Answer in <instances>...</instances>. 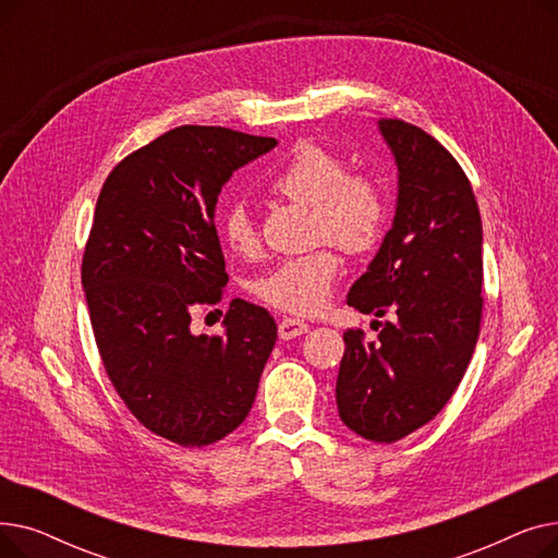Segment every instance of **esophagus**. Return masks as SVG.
<instances>
[{"mask_svg":"<svg viewBox=\"0 0 558 558\" xmlns=\"http://www.w3.org/2000/svg\"><path fill=\"white\" fill-rule=\"evenodd\" d=\"M307 330H310V326L305 324V320L291 318V316H284V318L280 320V326H278L280 339H296V337L305 335Z\"/></svg>","mask_w":558,"mask_h":558,"instance_id":"esophagus-1","label":"esophagus"}]
</instances>
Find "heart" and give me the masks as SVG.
Returning <instances> with one entry per match:
<instances>
[{
  "label": "heart",
  "instance_id": "b5f03b06",
  "mask_svg": "<svg viewBox=\"0 0 558 558\" xmlns=\"http://www.w3.org/2000/svg\"><path fill=\"white\" fill-rule=\"evenodd\" d=\"M269 190L287 201L312 208L316 240H330L348 253L375 244L385 226L387 208L379 187L366 175L345 173L343 160L324 146L301 142L271 175ZM223 244L238 255L257 253L255 223L244 203H232L219 217ZM339 259L330 248L289 257L259 276L255 296L289 314H314L332 294Z\"/></svg>",
  "mask_w": 558,
  "mask_h": 558
}]
</instances>
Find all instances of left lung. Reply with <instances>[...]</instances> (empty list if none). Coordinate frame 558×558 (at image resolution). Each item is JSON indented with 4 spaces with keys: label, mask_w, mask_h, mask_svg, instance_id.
Returning <instances> with one entry per match:
<instances>
[{
    "label": "left lung",
    "mask_w": 558,
    "mask_h": 558,
    "mask_svg": "<svg viewBox=\"0 0 558 558\" xmlns=\"http://www.w3.org/2000/svg\"><path fill=\"white\" fill-rule=\"evenodd\" d=\"M377 131L398 167L396 215L348 305L375 316L379 343L343 335L337 409L366 441L393 444L441 412L471 364L484 238L473 187L446 146L400 120H377Z\"/></svg>",
    "instance_id": "obj_1"
}]
</instances>
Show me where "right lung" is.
Instances as JSON below:
<instances>
[{
	"label": "right lung",
	"instance_id": "add662e5",
	"mask_svg": "<svg viewBox=\"0 0 558 558\" xmlns=\"http://www.w3.org/2000/svg\"><path fill=\"white\" fill-rule=\"evenodd\" d=\"M278 140L221 126H179L106 179L83 255V291L99 355L131 414L185 448L221 441L255 402L278 328L232 299L223 335H194L192 307L219 303L228 282L215 228L232 171Z\"/></svg>",
	"mask_w": 558,
	"mask_h": 558
}]
</instances>
